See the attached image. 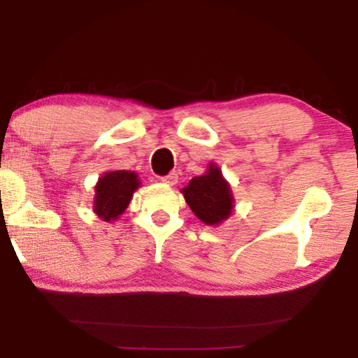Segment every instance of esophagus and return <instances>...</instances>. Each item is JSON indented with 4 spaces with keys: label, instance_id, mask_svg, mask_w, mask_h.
<instances>
[{
    "label": "esophagus",
    "instance_id": "esophagus-1",
    "mask_svg": "<svg viewBox=\"0 0 358 358\" xmlns=\"http://www.w3.org/2000/svg\"><path fill=\"white\" fill-rule=\"evenodd\" d=\"M161 180H163V182L168 184V185H176V184H178V174L171 173L168 176H164V178H161Z\"/></svg>",
    "mask_w": 358,
    "mask_h": 358
}]
</instances>
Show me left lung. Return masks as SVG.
Wrapping results in <instances>:
<instances>
[{
  "mask_svg": "<svg viewBox=\"0 0 358 358\" xmlns=\"http://www.w3.org/2000/svg\"><path fill=\"white\" fill-rule=\"evenodd\" d=\"M195 217L208 227H218L231 217L234 197L222 169L210 163L202 176H195L180 190Z\"/></svg>",
  "mask_w": 358,
  "mask_h": 358,
  "instance_id": "obj_1",
  "label": "left lung"
}]
</instances>
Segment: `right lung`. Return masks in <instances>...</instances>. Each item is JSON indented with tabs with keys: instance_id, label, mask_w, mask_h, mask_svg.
Returning a JSON list of instances; mask_svg holds the SVG:
<instances>
[{
	"instance_id": "obj_1",
	"label": "right lung",
	"mask_w": 358,
	"mask_h": 358,
	"mask_svg": "<svg viewBox=\"0 0 358 358\" xmlns=\"http://www.w3.org/2000/svg\"><path fill=\"white\" fill-rule=\"evenodd\" d=\"M140 185L141 180L134 171H107L94 185L96 194L92 200V212L107 223L114 222L129 207L135 190Z\"/></svg>"
}]
</instances>
